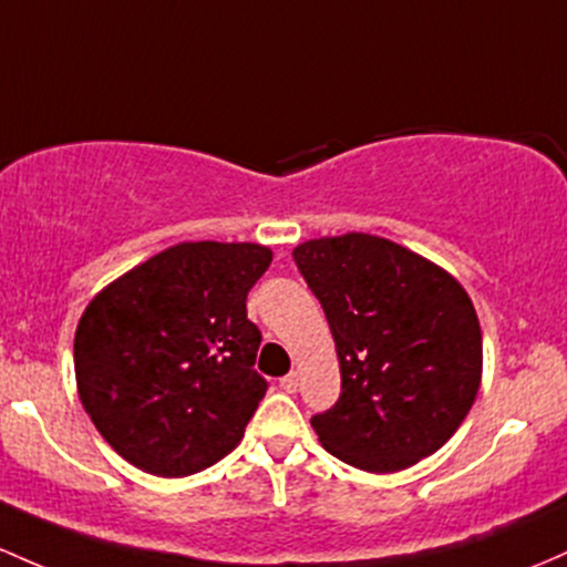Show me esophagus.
I'll return each instance as SVG.
<instances>
[{
    "instance_id": "obj_1",
    "label": "esophagus",
    "mask_w": 567,
    "mask_h": 567,
    "mask_svg": "<svg viewBox=\"0 0 567 567\" xmlns=\"http://www.w3.org/2000/svg\"><path fill=\"white\" fill-rule=\"evenodd\" d=\"M298 382H301V374H298V371H290L288 377L279 379V388H282L285 393H296V390H298Z\"/></svg>"
}]
</instances>
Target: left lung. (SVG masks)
I'll return each mask as SVG.
<instances>
[{
    "instance_id": "8db88e82",
    "label": "left lung",
    "mask_w": 567,
    "mask_h": 567,
    "mask_svg": "<svg viewBox=\"0 0 567 567\" xmlns=\"http://www.w3.org/2000/svg\"><path fill=\"white\" fill-rule=\"evenodd\" d=\"M293 260L341 365L339 401L312 416L322 446L369 474L441 450L482 382V328L457 279L371 234L303 241Z\"/></svg>"
}]
</instances>
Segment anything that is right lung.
Instances as JSON below:
<instances>
[{
	"label": "right lung",
	"instance_id": "right-lung-1",
	"mask_svg": "<svg viewBox=\"0 0 567 567\" xmlns=\"http://www.w3.org/2000/svg\"><path fill=\"white\" fill-rule=\"evenodd\" d=\"M269 247L183 241L107 285L74 333L80 401L104 441L153 476L226 457L266 395L247 293Z\"/></svg>",
	"mask_w": 567,
	"mask_h": 567
}]
</instances>
